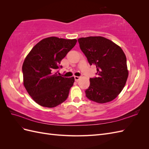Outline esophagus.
I'll return each mask as SVG.
<instances>
[{
  "mask_svg": "<svg viewBox=\"0 0 149 149\" xmlns=\"http://www.w3.org/2000/svg\"><path fill=\"white\" fill-rule=\"evenodd\" d=\"M79 79H80L79 76H74V79H75L76 81H78Z\"/></svg>",
  "mask_w": 149,
  "mask_h": 149,
  "instance_id": "obj_1",
  "label": "esophagus"
}]
</instances>
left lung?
<instances>
[{
	"label": "left lung",
	"instance_id": "1",
	"mask_svg": "<svg viewBox=\"0 0 149 149\" xmlns=\"http://www.w3.org/2000/svg\"><path fill=\"white\" fill-rule=\"evenodd\" d=\"M78 41L89 65H95L97 70V77L89 79L86 96L97 103L114 100L123 89L129 74L123 50L102 37L80 38Z\"/></svg>",
	"mask_w": 149,
	"mask_h": 149
}]
</instances>
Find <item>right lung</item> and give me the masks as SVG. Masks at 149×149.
I'll return each instance as SVG.
<instances>
[{"label":"right lung","instance_id":"right-lung-1","mask_svg":"<svg viewBox=\"0 0 149 149\" xmlns=\"http://www.w3.org/2000/svg\"><path fill=\"white\" fill-rule=\"evenodd\" d=\"M77 42L52 37L35 45L22 65L24 85L31 98L39 105L55 107L68 98L74 78H65L55 72L62 68L61 61Z\"/></svg>","mask_w":149,"mask_h":149}]
</instances>
